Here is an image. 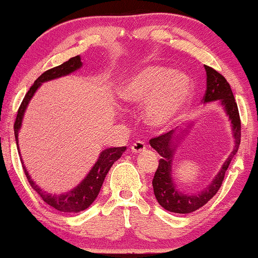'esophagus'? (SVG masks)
I'll return each instance as SVG.
<instances>
[{
	"instance_id": "1",
	"label": "esophagus",
	"mask_w": 258,
	"mask_h": 258,
	"mask_svg": "<svg viewBox=\"0 0 258 258\" xmlns=\"http://www.w3.org/2000/svg\"><path fill=\"white\" fill-rule=\"evenodd\" d=\"M146 149H147L146 142H143V141H136V142L132 146V151L135 154L143 153Z\"/></svg>"
}]
</instances>
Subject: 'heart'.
Returning a JSON list of instances; mask_svg holds the SVG:
<instances>
[{"instance_id":"obj_1","label":"heart","mask_w":258,"mask_h":258,"mask_svg":"<svg viewBox=\"0 0 258 258\" xmlns=\"http://www.w3.org/2000/svg\"><path fill=\"white\" fill-rule=\"evenodd\" d=\"M192 83L182 72L149 66L133 73L121 83L118 97L126 105L146 103V118L154 128L171 125L188 107Z\"/></svg>"}]
</instances>
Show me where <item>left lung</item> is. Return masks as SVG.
I'll use <instances>...</instances> for the list:
<instances>
[{"mask_svg": "<svg viewBox=\"0 0 258 258\" xmlns=\"http://www.w3.org/2000/svg\"><path fill=\"white\" fill-rule=\"evenodd\" d=\"M204 68H206L207 73V89L203 96V102L208 103V102L220 100V103L224 108L225 114L230 119L232 134H234L235 139V147L209 186L199 194L188 195V194H183L176 188L171 176L175 148L177 146L178 141L183 139V134L181 133L179 135H176L174 130H170L163 135L150 140V146L162 157L153 178L155 197H156L157 202L161 204V207H163L165 210L171 211V213L190 214L209 202L220 190L222 182L224 179L225 171H227L229 164L231 163V160L237 153L239 143H241V118H239L237 103L235 101L231 88L223 75H221L211 67L204 66Z\"/></svg>", "mask_w": 258, "mask_h": 258, "instance_id": "obj_1", "label": "left lung"}]
</instances>
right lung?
<instances>
[{"label":"right lung","instance_id":"right-lung-1","mask_svg":"<svg viewBox=\"0 0 258 258\" xmlns=\"http://www.w3.org/2000/svg\"><path fill=\"white\" fill-rule=\"evenodd\" d=\"M81 67H82V62H81L80 55L75 56V57H72L67 62L62 63L61 66H57L55 67V68H51L47 70V72H44L36 81H35L33 86L30 87V89L28 90V93L23 98L22 103L20 105L15 123H14V132H15V140H16L19 154H20L19 130L21 128V125H22L24 111H26L28 103L30 102L31 97L34 96V94L36 93V90L40 88V86L43 82L69 75V74L75 72V70L80 69ZM125 149H126L125 147H118V148H109V149H105L102 151L97 162L95 163L94 167L91 168V170L89 171V174L86 176V178H84L83 181L76 186V188H74L72 191L61 194V195H52V194H48L47 191H43V190H42L40 186H38L33 179H31L29 172L27 171L26 167H24L22 157L20 158H21V162H22V167H23L24 174H26L28 178V182H29L31 188H33L35 191L42 197V200H43L45 203L54 208V209L61 211V213H79V211L86 210L87 208H89L91 206V203L96 200V197L98 195V192H100L101 186L103 184V181L105 176L108 174V171L110 170V168L112 167V164H114V162L117 161L118 158L122 156V154L124 153Z\"/></svg>","mask_w":258,"mask_h":258}]
</instances>
